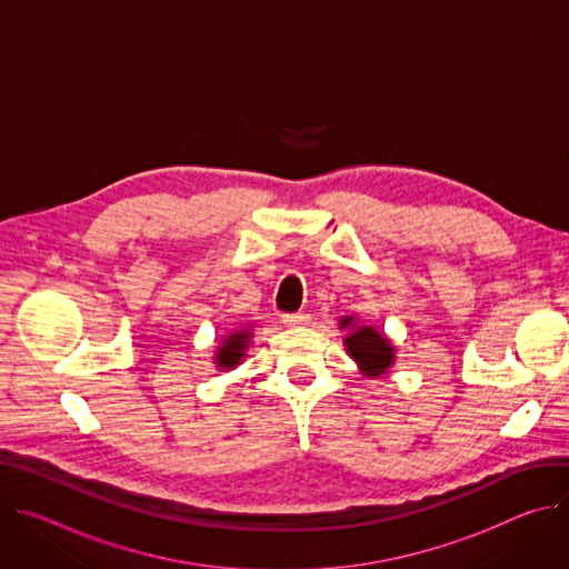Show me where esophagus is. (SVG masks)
<instances>
[{
	"instance_id": "34e87169",
	"label": "esophagus",
	"mask_w": 569,
	"mask_h": 569,
	"mask_svg": "<svg viewBox=\"0 0 569 569\" xmlns=\"http://www.w3.org/2000/svg\"><path fill=\"white\" fill-rule=\"evenodd\" d=\"M283 323H288V327H303V323H308V315L306 312H286L281 315Z\"/></svg>"
}]
</instances>
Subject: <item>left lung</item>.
I'll list each match as a JSON object with an SVG mask.
<instances>
[{
  "label": "left lung",
  "mask_w": 569,
  "mask_h": 569,
  "mask_svg": "<svg viewBox=\"0 0 569 569\" xmlns=\"http://www.w3.org/2000/svg\"><path fill=\"white\" fill-rule=\"evenodd\" d=\"M340 329L349 331L345 336V347L360 373L367 378H385L396 362V347L391 340L373 323L358 321L356 315H345L340 319Z\"/></svg>",
  "instance_id": "8db88e82"
}]
</instances>
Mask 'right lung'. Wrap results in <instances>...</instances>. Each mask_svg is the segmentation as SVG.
<instances>
[{
  "mask_svg": "<svg viewBox=\"0 0 569 569\" xmlns=\"http://www.w3.org/2000/svg\"><path fill=\"white\" fill-rule=\"evenodd\" d=\"M254 338V321H242L236 329L227 331L220 338V345L213 351V365L220 371H229L248 358L250 342Z\"/></svg>",
  "mask_w": 569,
  "mask_h": 569,
  "instance_id": "right-lung-1",
  "label": "right lung"
}]
</instances>
